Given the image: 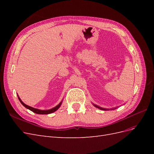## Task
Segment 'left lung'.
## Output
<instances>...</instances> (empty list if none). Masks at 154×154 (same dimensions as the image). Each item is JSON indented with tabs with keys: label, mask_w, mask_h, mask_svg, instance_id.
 <instances>
[{
	"label": "left lung",
	"mask_w": 154,
	"mask_h": 154,
	"mask_svg": "<svg viewBox=\"0 0 154 154\" xmlns=\"http://www.w3.org/2000/svg\"><path fill=\"white\" fill-rule=\"evenodd\" d=\"M96 107H97V108H98V109H101V110H109V109H103V108H101V107H100V106H97V105H94Z\"/></svg>",
	"instance_id": "obj_1"
}]
</instances>
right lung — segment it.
Segmentation results:
<instances>
[{"label":"right lung","mask_w":154,"mask_h":154,"mask_svg":"<svg viewBox=\"0 0 154 154\" xmlns=\"http://www.w3.org/2000/svg\"><path fill=\"white\" fill-rule=\"evenodd\" d=\"M18 100H19V101H20V103L23 105H24L26 107V108L28 109L29 110H31L32 112H35L36 114H51V113H53V112H55L56 110H57L59 109V107L60 106V105H61V104H62V102H61V103H60L57 106H56L55 107H54V108H53V109H49V110H42L32 108V107H31V106H29L28 105H26L25 103H23V102L21 101V100H20L19 97H18Z\"/></svg>","instance_id":"right-lung-1"}]
</instances>
